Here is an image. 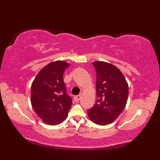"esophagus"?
<instances>
[{"label": "esophagus", "mask_w": 160, "mask_h": 160, "mask_svg": "<svg viewBox=\"0 0 160 160\" xmlns=\"http://www.w3.org/2000/svg\"><path fill=\"white\" fill-rule=\"evenodd\" d=\"M82 96H81V95H78V96H76L74 97V100L76 102H78Z\"/></svg>", "instance_id": "obj_1"}]
</instances>
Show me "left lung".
<instances>
[{"label":"left lung","instance_id":"8db88e82","mask_svg":"<svg viewBox=\"0 0 160 160\" xmlns=\"http://www.w3.org/2000/svg\"><path fill=\"white\" fill-rule=\"evenodd\" d=\"M93 64L96 69L98 99L87 110L90 120L98 125H107L116 119L127 104L128 87L124 75L113 64L102 61Z\"/></svg>","mask_w":160,"mask_h":160}]
</instances>
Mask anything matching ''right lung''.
<instances>
[{"label": "right lung", "mask_w": 160, "mask_h": 160, "mask_svg": "<svg viewBox=\"0 0 160 160\" xmlns=\"http://www.w3.org/2000/svg\"><path fill=\"white\" fill-rule=\"evenodd\" d=\"M69 66L61 60L47 64L39 71L32 84V107L46 124L62 123L72 105L63 80L64 71Z\"/></svg>", "instance_id": "1"}]
</instances>
